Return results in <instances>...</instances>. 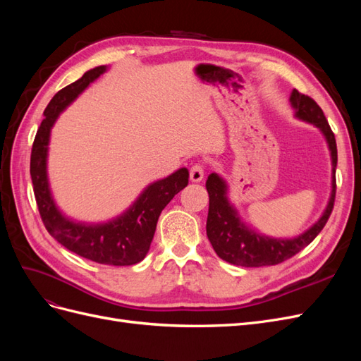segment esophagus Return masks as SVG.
Wrapping results in <instances>:
<instances>
[{
	"label": "esophagus",
	"instance_id": "1",
	"mask_svg": "<svg viewBox=\"0 0 361 361\" xmlns=\"http://www.w3.org/2000/svg\"><path fill=\"white\" fill-rule=\"evenodd\" d=\"M203 176H204L203 166H200V164H194V166L190 170V179H191V182H202Z\"/></svg>",
	"mask_w": 361,
	"mask_h": 361
}]
</instances>
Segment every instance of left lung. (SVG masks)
I'll list each match as a JSON object with an SVG mask.
<instances>
[{
  "label": "left lung",
  "mask_w": 361,
  "mask_h": 361,
  "mask_svg": "<svg viewBox=\"0 0 361 361\" xmlns=\"http://www.w3.org/2000/svg\"><path fill=\"white\" fill-rule=\"evenodd\" d=\"M289 102L293 116L305 123H310L321 130L331 158V192L324 212L307 231L293 238H272L260 233L244 223L236 206L228 199V185L220 174L211 173L206 180V190L209 194V212H207L206 235L218 257L228 264L239 267H267L277 265L292 257L307 247L319 235L333 211L336 197V166L337 147L333 130L326 118L312 97L292 90Z\"/></svg>",
  "instance_id": "obj_1"
}]
</instances>
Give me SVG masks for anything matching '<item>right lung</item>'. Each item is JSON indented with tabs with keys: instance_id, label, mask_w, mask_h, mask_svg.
<instances>
[{
	"instance_id": "right-lung-1",
	"label": "right lung",
	"mask_w": 361,
	"mask_h": 361,
	"mask_svg": "<svg viewBox=\"0 0 361 361\" xmlns=\"http://www.w3.org/2000/svg\"><path fill=\"white\" fill-rule=\"evenodd\" d=\"M108 66L87 71L80 80L61 89L43 111V122L32 143L30 174L39 212L51 236L75 255L104 265L128 267L143 260L154 239L158 218L170 200L188 185L190 173L182 167L170 176L149 183L125 212L104 223L72 220L57 206L48 178L51 129L59 116L96 81Z\"/></svg>"
}]
</instances>
